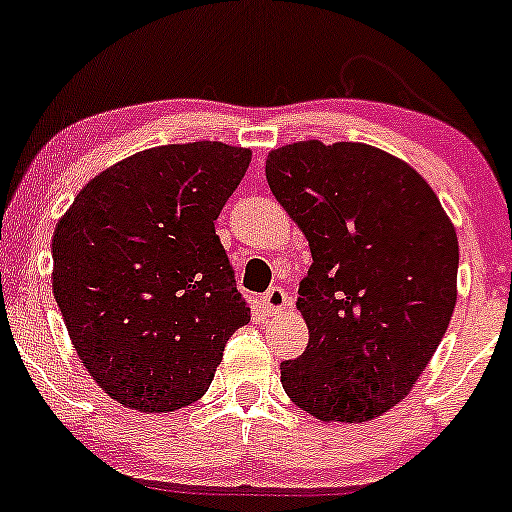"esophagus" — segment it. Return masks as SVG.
Segmentation results:
<instances>
[{
    "label": "esophagus",
    "mask_w": 512,
    "mask_h": 512,
    "mask_svg": "<svg viewBox=\"0 0 512 512\" xmlns=\"http://www.w3.org/2000/svg\"><path fill=\"white\" fill-rule=\"evenodd\" d=\"M289 303H291L289 293L281 289V286H272V289L262 296V308L267 315H279L281 310L289 308Z\"/></svg>",
    "instance_id": "34e87169"
}]
</instances>
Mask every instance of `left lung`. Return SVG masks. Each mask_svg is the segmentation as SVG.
I'll list each match as a JSON object with an SVG mask.
<instances>
[{
  "label": "left lung",
  "instance_id": "1",
  "mask_svg": "<svg viewBox=\"0 0 512 512\" xmlns=\"http://www.w3.org/2000/svg\"><path fill=\"white\" fill-rule=\"evenodd\" d=\"M267 182L313 255L296 303L310 339L281 363V385L320 421L383 416L450 325L455 226L414 168L368 144H286L267 156Z\"/></svg>",
  "mask_w": 512,
  "mask_h": 512
}]
</instances>
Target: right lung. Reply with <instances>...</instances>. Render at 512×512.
<instances>
[{"label": "right lung", "mask_w": 512, "mask_h": 512, "mask_svg": "<svg viewBox=\"0 0 512 512\" xmlns=\"http://www.w3.org/2000/svg\"><path fill=\"white\" fill-rule=\"evenodd\" d=\"M250 149L168 144L115 163L52 236V291L91 378L161 414L209 390L223 346L250 322L214 221Z\"/></svg>", "instance_id": "obj_1"}]
</instances>
